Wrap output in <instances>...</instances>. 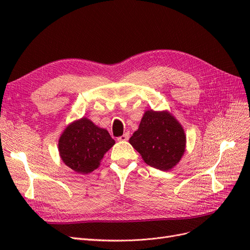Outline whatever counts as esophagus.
I'll return each mask as SVG.
<instances>
[{"mask_svg":"<svg viewBox=\"0 0 250 250\" xmlns=\"http://www.w3.org/2000/svg\"><path fill=\"white\" fill-rule=\"evenodd\" d=\"M129 132H125L123 135H122V137H119L118 138V141H122V142H124V141H128V140H129Z\"/></svg>","mask_w":250,"mask_h":250,"instance_id":"obj_1","label":"esophagus"}]
</instances>
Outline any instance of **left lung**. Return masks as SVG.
<instances>
[{"mask_svg": "<svg viewBox=\"0 0 250 250\" xmlns=\"http://www.w3.org/2000/svg\"><path fill=\"white\" fill-rule=\"evenodd\" d=\"M129 143L150 167L169 171L183 157L187 137L184 127L171 112L149 109Z\"/></svg>", "mask_w": 250, "mask_h": 250, "instance_id": "obj_1", "label": "left lung"}]
</instances>
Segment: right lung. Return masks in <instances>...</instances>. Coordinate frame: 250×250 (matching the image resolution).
<instances>
[{
	"label": "right lung",
	"mask_w": 250,
	"mask_h": 250,
	"mask_svg": "<svg viewBox=\"0 0 250 250\" xmlns=\"http://www.w3.org/2000/svg\"><path fill=\"white\" fill-rule=\"evenodd\" d=\"M115 144L106 129L83 117L65 127L58 140V151L67 167L87 174L99 167L104 154Z\"/></svg>",
	"instance_id": "right-lung-1"
}]
</instances>
